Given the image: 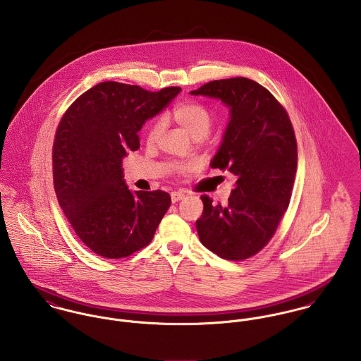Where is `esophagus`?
Returning <instances> with one entry per match:
<instances>
[{"label":"esophagus","mask_w":361,"mask_h":361,"mask_svg":"<svg viewBox=\"0 0 361 361\" xmlns=\"http://www.w3.org/2000/svg\"><path fill=\"white\" fill-rule=\"evenodd\" d=\"M182 199H185V193H182V192H172V193H171V200H172V203L180 202Z\"/></svg>","instance_id":"esophagus-1"}]
</instances>
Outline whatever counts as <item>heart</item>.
I'll return each instance as SVG.
<instances>
[{"label": "heart", "mask_w": 361, "mask_h": 361, "mask_svg": "<svg viewBox=\"0 0 361 361\" xmlns=\"http://www.w3.org/2000/svg\"><path fill=\"white\" fill-rule=\"evenodd\" d=\"M175 122L195 140H200L209 132L212 125V115L206 106L197 103H183L173 109ZM164 132V122L157 121L147 132V143L155 145ZM171 168L183 172L192 168L190 164H171Z\"/></svg>", "instance_id": "1"}]
</instances>
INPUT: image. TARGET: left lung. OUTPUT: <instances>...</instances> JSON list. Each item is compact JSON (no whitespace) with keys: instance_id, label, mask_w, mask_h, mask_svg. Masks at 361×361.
I'll use <instances>...</instances> for the list:
<instances>
[{"instance_id":"left-lung-1","label":"left lung","mask_w":361,"mask_h":361,"mask_svg":"<svg viewBox=\"0 0 361 361\" xmlns=\"http://www.w3.org/2000/svg\"><path fill=\"white\" fill-rule=\"evenodd\" d=\"M190 94L229 108L209 166L238 178L226 206L202 196L204 209L196 221L200 242L221 258L246 259L269 242L290 202L298 168L290 119L265 87L247 78L212 80Z\"/></svg>"}]
</instances>
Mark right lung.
<instances>
[{"instance_id":"add662e5","label":"right lung","mask_w":361,"mask_h":361,"mask_svg":"<svg viewBox=\"0 0 361 361\" xmlns=\"http://www.w3.org/2000/svg\"><path fill=\"white\" fill-rule=\"evenodd\" d=\"M103 82L62 116L52 147L58 203L80 240L96 255L128 257L147 246L171 206L162 190L132 192L122 161L139 149V130L179 93Z\"/></svg>"}]
</instances>
